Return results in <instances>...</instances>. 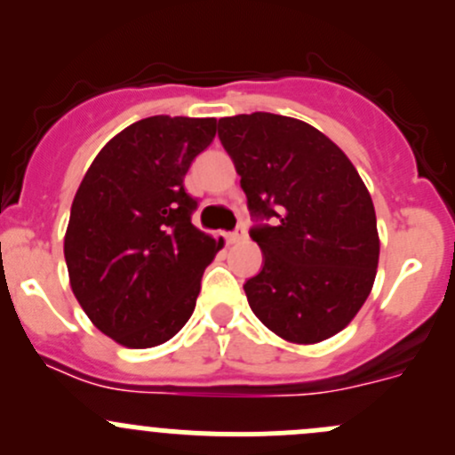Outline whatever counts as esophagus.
I'll return each mask as SVG.
<instances>
[{"instance_id": "34e87169", "label": "esophagus", "mask_w": 455, "mask_h": 455, "mask_svg": "<svg viewBox=\"0 0 455 455\" xmlns=\"http://www.w3.org/2000/svg\"><path fill=\"white\" fill-rule=\"evenodd\" d=\"M242 240H246V227H242V224L233 233H227L228 244H235V242H242Z\"/></svg>"}]
</instances>
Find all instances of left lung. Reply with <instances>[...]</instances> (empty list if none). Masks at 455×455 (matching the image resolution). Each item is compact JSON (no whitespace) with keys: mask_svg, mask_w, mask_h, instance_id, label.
Wrapping results in <instances>:
<instances>
[{"mask_svg":"<svg viewBox=\"0 0 455 455\" xmlns=\"http://www.w3.org/2000/svg\"><path fill=\"white\" fill-rule=\"evenodd\" d=\"M264 266L244 283L257 319L292 343L341 332L368 299L379 266L371 198L328 136L279 114L220 118Z\"/></svg>","mask_w":455,"mask_h":455,"instance_id":"left-lung-1","label":"left lung"}]
</instances>
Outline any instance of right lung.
Segmentation results:
<instances>
[{"mask_svg": "<svg viewBox=\"0 0 455 455\" xmlns=\"http://www.w3.org/2000/svg\"><path fill=\"white\" fill-rule=\"evenodd\" d=\"M213 139L215 118H142L81 180L63 242L70 286L121 346H160L194 315L202 273L224 242L191 224L198 200L185 176Z\"/></svg>", "mask_w": 455, "mask_h": 455, "instance_id": "1", "label": "right lung"}]
</instances>
